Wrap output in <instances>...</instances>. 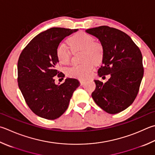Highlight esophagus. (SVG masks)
<instances>
[{
	"label": "esophagus",
	"instance_id": "obj_1",
	"mask_svg": "<svg viewBox=\"0 0 155 155\" xmlns=\"http://www.w3.org/2000/svg\"><path fill=\"white\" fill-rule=\"evenodd\" d=\"M80 84L81 85H84V84H85L86 81L84 80H80Z\"/></svg>",
	"mask_w": 155,
	"mask_h": 155
}]
</instances>
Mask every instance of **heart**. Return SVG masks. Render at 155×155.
I'll use <instances>...</instances> for the list:
<instances>
[{"label": "heart", "mask_w": 155, "mask_h": 155, "mask_svg": "<svg viewBox=\"0 0 155 155\" xmlns=\"http://www.w3.org/2000/svg\"><path fill=\"white\" fill-rule=\"evenodd\" d=\"M68 44L73 52L82 51V60L86 61L68 68L66 70L67 74L80 80L89 78L94 69V63L91 61L98 63L103 59L104 49L102 44L94 41L93 36L84 32H80L70 38ZM56 55L60 63L67 65L71 60V52L65 44L60 43L56 49Z\"/></svg>", "instance_id": "heart-1"}]
</instances>
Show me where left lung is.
<instances>
[{"instance_id": "obj_1", "label": "left lung", "mask_w": 155, "mask_h": 155, "mask_svg": "<svg viewBox=\"0 0 155 155\" xmlns=\"http://www.w3.org/2000/svg\"><path fill=\"white\" fill-rule=\"evenodd\" d=\"M86 31L97 38L103 46L99 77L110 75L106 83L94 80L92 97L104 111L118 113L130 107L138 93L144 75L141 51L127 34L116 28L102 25Z\"/></svg>"}]
</instances>
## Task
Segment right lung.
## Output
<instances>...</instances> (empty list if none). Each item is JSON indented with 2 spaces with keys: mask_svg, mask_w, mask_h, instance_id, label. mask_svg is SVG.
Masks as SVG:
<instances>
[{
  "mask_svg": "<svg viewBox=\"0 0 155 155\" xmlns=\"http://www.w3.org/2000/svg\"><path fill=\"white\" fill-rule=\"evenodd\" d=\"M78 29L52 28L34 37L23 48L17 63V81L26 103L32 112L46 119L59 118L68 108L73 93L80 82L65 79L57 85L54 76L64 78L58 71L57 46Z\"/></svg>",
  "mask_w": 155,
  "mask_h": 155,
  "instance_id": "1",
  "label": "right lung"
}]
</instances>
